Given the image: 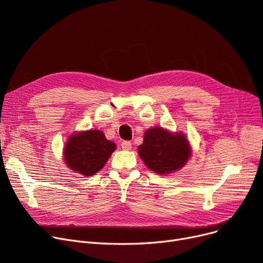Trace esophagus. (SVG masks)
I'll use <instances>...</instances> for the list:
<instances>
[{
	"instance_id": "esophagus-1",
	"label": "esophagus",
	"mask_w": 263,
	"mask_h": 263,
	"mask_svg": "<svg viewBox=\"0 0 263 263\" xmlns=\"http://www.w3.org/2000/svg\"><path fill=\"white\" fill-rule=\"evenodd\" d=\"M121 146H122L123 150H130V149H132V143H130V141H123Z\"/></svg>"
}]
</instances>
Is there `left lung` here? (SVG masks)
Wrapping results in <instances>:
<instances>
[{
    "instance_id": "1",
    "label": "left lung",
    "mask_w": 263,
    "mask_h": 263,
    "mask_svg": "<svg viewBox=\"0 0 263 263\" xmlns=\"http://www.w3.org/2000/svg\"><path fill=\"white\" fill-rule=\"evenodd\" d=\"M146 166L160 175L182 168L192 156V148L183 133H171L162 127L149 128L138 147Z\"/></svg>"
}]
</instances>
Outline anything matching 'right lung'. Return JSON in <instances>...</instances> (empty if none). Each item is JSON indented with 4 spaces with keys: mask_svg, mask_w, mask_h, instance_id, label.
Instances as JSON below:
<instances>
[{
    "mask_svg": "<svg viewBox=\"0 0 263 263\" xmlns=\"http://www.w3.org/2000/svg\"><path fill=\"white\" fill-rule=\"evenodd\" d=\"M115 149L116 144L107 140L103 132L90 129L71 135L63 152L70 170L85 176H92L103 168Z\"/></svg>",
    "mask_w": 263,
    "mask_h": 263,
    "instance_id": "right-lung-1",
    "label": "right lung"
}]
</instances>
